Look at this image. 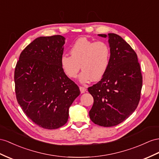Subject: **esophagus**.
<instances>
[{
    "label": "esophagus",
    "instance_id": "obj_1",
    "mask_svg": "<svg viewBox=\"0 0 159 159\" xmlns=\"http://www.w3.org/2000/svg\"><path fill=\"white\" fill-rule=\"evenodd\" d=\"M79 89H80V91L81 93H84L86 92V91H87V89L83 87H80Z\"/></svg>",
    "mask_w": 159,
    "mask_h": 159
}]
</instances>
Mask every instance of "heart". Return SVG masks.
<instances>
[{
    "mask_svg": "<svg viewBox=\"0 0 159 159\" xmlns=\"http://www.w3.org/2000/svg\"><path fill=\"white\" fill-rule=\"evenodd\" d=\"M70 53L71 57L64 54L60 58L61 66L69 78H75L80 66L83 70L79 80L82 84L99 80L106 73L111 54L106 43L80 38L72 45Z\"/></svg>",
    "mask_w": 159,
    "mask_h": 159,
    "instance_id": "heart-1",
    "label": "heart"
}]
</instances>
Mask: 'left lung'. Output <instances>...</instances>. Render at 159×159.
<instances>
[{
    "mask_svg": "<svg viewBox=\"0 0 159 159\" xmlns=\"http://www.w3.org/2000/svg\"><path fill=\"white\" fill-rule=\"evenodd\" d=\"M98 36L108 38L110 61L103 78L88 88L94 99L89 117L97 125L111 127L121 123L136 110L142 76L136 52L123 38L115 34Z\"/></svg>",
    "mask_w": 159,
    "mask_h": 159,
    "instance_id": "8db88e82",
    "label": "left lung"
}]
</instances>
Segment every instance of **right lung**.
<instances>
[{"mask_svg":"<svg viewBox=\"0 0 159 159\" xmlns=\"http://www.w3.org/2000/svg\"><path fill=\"white\" fill-rule=\"evenodd\" d=\"M65 39L62 35L36 38L21 53L15 67L18 103L28 118L45 129L66 123L69 108L80 93L61 66Z\"/></svg>","mask_w":159,"mask_h":159,"instance_id":"1","label":"right lung"}]
</instances>
